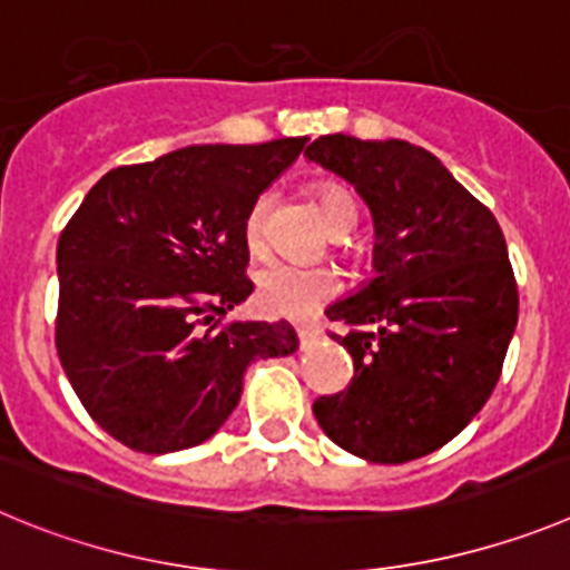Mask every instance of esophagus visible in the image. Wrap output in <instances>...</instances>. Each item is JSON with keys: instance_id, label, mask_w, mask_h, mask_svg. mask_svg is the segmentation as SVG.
Segmentation results:
<instances>
[{"instance_id": "obj_1", "label": "esophagus", "mask_w": 570, "mask_h": 570, "mask_svg": "<svg viewBox=\"0 0 570 570\" xmlns=\"http://www.w3.org/2000/svg\"><path fill=\"white\" fill-rule=\"evenodd\" d=\"M297 341H301V346H312V343H317L321 341V335L323 332L317 330V326H297Z\"/></svg>"}]
</instances>
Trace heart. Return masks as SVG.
<instances>
[{
	"mask_svg": "<svg viewBox=\"0 0 570 570\" xmlns=\"http://www.w3.org/2000/svg\"><path fill=\"white\" fill-rule=\"evenodd\" d=\"M317 213L323 224L332 229V224L346 213H357L355 202L346 189L321 187L317 189ZM264 218L266 204L255 202L244 222V238L253 253L264 247ZM341 289V278L330 266H292V264H269L258 273L255 281V304L264 315L286 317V321H304L317 306H323Z\"/></svg>",
	"mask_w": 570,
	"mask_h": 570,
	"instance_id": "b5f03b06",
	"label": "heart"
}]
</instances>
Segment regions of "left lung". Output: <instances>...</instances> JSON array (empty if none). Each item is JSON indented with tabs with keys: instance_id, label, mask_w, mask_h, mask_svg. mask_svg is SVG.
<instances>
[{
	"instance_id": "obj_1",
	"label": "left lung",
	"mask_w": 570,
	"mask_h": 570,
	"mask_svg": "<svg viewBox=\"0 0 570 570\" xmlns=\"http://www.w3.org/2000/svg\"><path fill=\"white\" fill-rule=\"evenodd\" d=\"M304 156L352 184L374 222V278L326 306L348 326L332 337L355 377L312 412L348 454L409 463L458 438L500 381L520 306L505 238L423 147L335 132Z\"/></svg>"
}]
</instances>
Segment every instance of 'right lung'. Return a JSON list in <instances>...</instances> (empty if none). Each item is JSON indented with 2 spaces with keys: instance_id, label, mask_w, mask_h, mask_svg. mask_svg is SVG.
<instances>
[{
  "instance_id": "right-lung-1",
  "label": "right lung",
  "mask_w": 570,
  "mask_h": 570,
  "mask_svg": "<svg viewBox=\"0 0 570 570\" xmlns=\"http://www.w3.org/2000/svg\"><path fill=\"white\" fill-rule=\"evenodd\" d=\"M304 145H193L116 167L61 233L59 361L87 414L127 449L204 443L255 361L297 352L286 321L215 317L253 292L244 222Z\"/></svg>"
}]
</instances>
